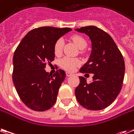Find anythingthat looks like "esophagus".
<instances>
[{"instance_id": "34e87169", "label": "esophagus", "mask_w": 134, "mask_h": 134, "mask_svg": "<svg viewBox=\"0 0 134 134\" xmlns=\"http://www.w3.org/2000/svg\"><path fill=\"white\" fill-rule=\"evenodd\" d=\"M66 75H67V76H72L73 75V74L72 73H70V72H69V71H67V72H66Z\"/></svg>"}]
</instances>
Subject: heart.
Returning <instances> with one entry per match:
<instances>
[{"instance_id":"obj_1","label":"heart","mask_w":134,"mask_h":134,"mask_svg":"<svg viewBox=\"0 0 134 134\" xmlns=\"http://www.w3.org/2000/svg\"><path fill=\"white\" fill-rule=\"evenodd\" d=\"M71 40L80 49H83L87 45V42L85 39L79 35H74L71 36ZM64 46V40L62 38L58 39L54 44V54L58 56L62 53ZM80 61L78 58L71 57H65L60 61V65L63 69L67 71H74L75 68L80 65Z\"/></svg>"}]
</instances>
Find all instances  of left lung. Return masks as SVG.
I'll list each match as a JSON object with an SVG mask.
<instances>
[{
  "label": "left lung",
  "mask_w": 134,
  "mask_h": 134,
  "mask_svg": "<svg viewBox=\"0 0 134 134\" xmlns=\"http://www.w3.org/2000/svg\"><path fill=\"white\" fill-rule=\"evenodd\" d=\"M90 37L92 52L80 72L93 74L92 82L87 83L80 76L75 95L80 105L90 110H101L115 100L123 83L125 61L112 38L96 26L75 29Z\"/></svg>",
  "instance_id": "1"
}]
</instances>
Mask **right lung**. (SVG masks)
I'll return each instance as SVG.
<instances>
[{
    "label": "right lung",
    "instance_id": "add662e5",
    "mask_svg": "<svg viewBox=\"0 0 134 134\" xmlns=\"http://www.w3.org/2000/svg\"><path fill=\"white\" fill-rule=\"evenodd\" d=\"M71 31L70 28L42 27L28 32L13 56V82L24 104L29 109L43 111L56 103L58 93L66 74L58 70L53 76L44 68L55 58L54 44Z\"/></svg>",
    "mask_w": 134,
    "mask_h": 134
}]
</instances>
